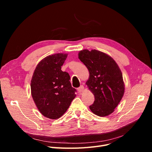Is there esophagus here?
Returning <instances> with one entry per match:
<instances>
[{
    "instance_id": "1",
    "label": "esophagus",
    "mask_w": 152,
    "mask_h": 152,
    "mask_svg": "<svg viewBox=\"0 0 152 152\" xmlns=\"http://www.w3.org/2000/svg\"><path fill=\"white\" fill-rule=\"evenodd\" d=\"M84 87L83 86H81L79 87H78L77 88V91L79 92V93H81L84 91Z\"/></svg>"
}]
</instances>
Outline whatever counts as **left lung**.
Instances as JSON below:
<instances>
[{"mask_svg": "<svg viewBox=\"0 0 152 152\" xmlns=\"http://www.w3.org/2000/svg\"><path fill=\"white\" fill-rule=\"evenodd\" d=\"M78 56L89 71L86 84L95 97L89 106L91 111L99 116H108L115 111L124 93L121 69L110 56L95 49L81 50Z\"/></svg>", "mask_w": 152, "mask_h": 152, "instance_id": "1", "label": "left lung"}]
</instances>
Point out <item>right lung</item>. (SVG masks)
Listing matches in <instances>:
<instances>
[{
    "label": "right lung",
    "mask_w": 152,
    "mask_h": 152,
    "mask_svg": "<svg viewBox=\"0 0 152 152\" xmlns=\"http://www.w3.org/2000/svg\"><path fill=\"white\" fill-rule=\"evenodd\" d=\"M67 56L62 53L47 56L37 64L31 81L32 97L37 109L52 119L65 113L76 97L69 74L61 70Z\"/></svg>",
    "instance_id": "1"
}]
</instances>
